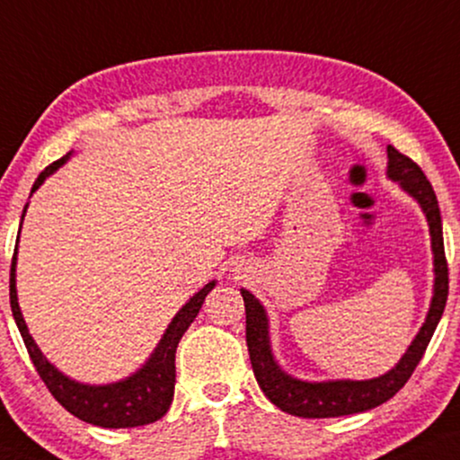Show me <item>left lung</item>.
Wrapping results in <instances>:
<instances>
[{
    "label": "left lung",
    "instance_id": "left-lung-1",
    "mask_svg": "<svg viewBox=\"0 0 460 460\" xmlns=\"http://www.w3.org/2000/svg\"><path fill=\"white\" fill-rule=\"evenodd\" d=\"M388 174L390 179L399 181L405 191L420 202L422 211L427 213V221L430 228V241H433L435 253V294L430 303L427 322L413 339L410 349L405 351L403 358L399 360L393 371L386 376L367 379V382H300L296 377L286 376L277 362L273 360L269 345V320L262 305L252 296L247 290H241L245 300V337L249 360H252L253 376H256L262 393L269 396L270 403L279 410L300 418H337L349 416L373 410V407L386 403L388 399L405 386L407 379L411 377L413 368L422 360L424 351L429 348L430 337L438 328L441 314L446 309L447 300V260L444 252V232H441V213L438 196H435L433 185L429 183L427 174L418 166L411 157H407L393 145L388 146Z\"/></svg>",
    "mask_w": 460,
    "mask_h": 460
}]
</instances>
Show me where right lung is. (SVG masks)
I'll list each match as a JSON object with an SVG mask.
<instances>
[{"instance_id": "add662e5", "label": "right lung", "mask_w": 460, "mask_h": 460, "mask_svg": "<svg viewBox=\"0 0 460 460\" xmlns=\"http://www.w3.org/2000/svg\"><path fill=\"white\" fill-rule=\"evenodd\" d=\"M66 160L67 155L44 168L31 187V194L44 183V179H47L49 174H53ZM14 266L16 249L13 256V266H10V307H13L16 326H19L22 341H25L27 354H30L40 379L47 384L49 393L55 396L57 403H61V407H66L72 416L81 418L83 422L95 424V427L104 429H132L160 420L164 413L168 411L170 403H172L174 354H177V345L181 341V337H183V332L190 328L191 322H194L198 311H200L207 294L215 288V281L207 283V286H204L196 296H191L190 303L174 315L166 334H164L160 345H157L155 354L151 356L149 362H146L140 371H136L132 377L123 379V382L109 384V386H84V384L72 382V379L61 376V373L44 358L42 351H40L38 345L33 343L31 334L27 332L25 320H22L19 303H16Z\"/></svg>"}]
</instances>
